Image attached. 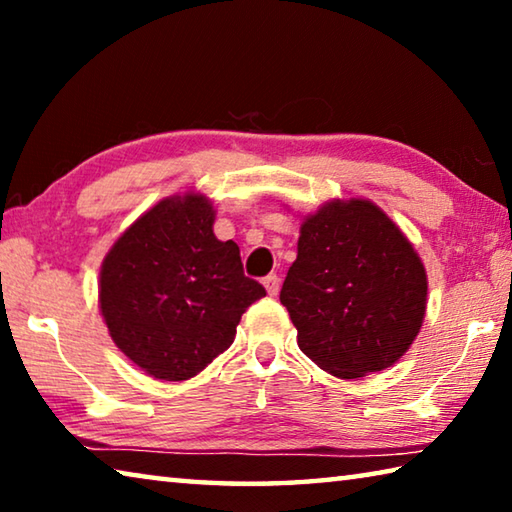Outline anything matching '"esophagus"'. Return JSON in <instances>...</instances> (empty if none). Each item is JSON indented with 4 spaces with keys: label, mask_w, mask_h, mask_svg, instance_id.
Here are the masks:
<instances>
[{
    "label": "esophagus",
    "mask_w": 512,
    "mask_h": 512,
    "mask_svg": "<svg viewBox=\"0 0 512 512\" xmlns=\"http://www.w3.org/2000/svg\"><path fill=\"white\" fill-rule=\"evenodd\" d=\"M264 287H266V291H268V296H277V293H280V277H277L275 273L273 275H266L264 277Z\"/></svg>",
    "instance_id": "34e87169"
}]
</instances>
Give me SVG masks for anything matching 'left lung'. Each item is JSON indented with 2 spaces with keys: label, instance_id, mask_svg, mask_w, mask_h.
<instances>
[{
  "label": "left lung",
  "instance_id": "obj_1",
  "mask_svg": "<svg viewBox=\"0 0 512 512\" xmlns=\"http://www.w3.org/2000/svg\"><path fill=\"white\" fill-rule=\"evenodd\" d=\"M280 302L300 350L334 377L357 379L411 348L427 311V273L375 203L336 198L302 221Z\"/></svg>",
  "mask_w": 512,
  "mask_h": 512
}]
</instances>
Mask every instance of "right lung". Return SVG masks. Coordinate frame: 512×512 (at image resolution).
<instances>
[{
	"label": "right lung",
	"instance_id": "1",
	"mask_svg": "<svg viewBox=\"0 0 512 512\" xmlns=\"http://www.w3.org/2000/svg\"><path fill=\"white\" fill-rule=\"evenodd\" d=\"M210 198H164L101 264L99 307L117 348L146 375L185 381L235 341L241 314L266 296L239 246L214 237Z\"/></svg>",
	"mask_w": 512,
	"mask_h": 512
}]
</instances>
